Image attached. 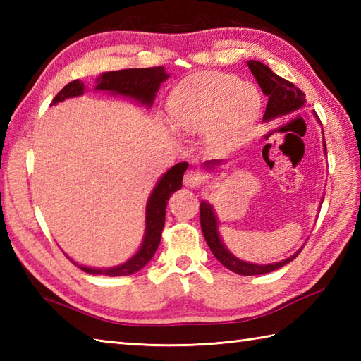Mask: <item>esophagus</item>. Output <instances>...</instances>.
I'll list each match as a JSON object with an SVG mask.
<instances>
[{"label":"esophagus","instance_id":"34e87169","mask_svg":"<svg viewBox=\"0 0 361 361\" xmlns=\"http://www.w3.org/2000/svg\"><path fill=\"white\" fill-rule=\"evenodd\" d=\"M183 181H185V185H186L188 188L194 189V188H198V186L202 185L203 176H202L200 172H197V171H188V172L185 173V178H183Z\"/></svg>","mask_w":361,"mask_h":361}]
</instances>
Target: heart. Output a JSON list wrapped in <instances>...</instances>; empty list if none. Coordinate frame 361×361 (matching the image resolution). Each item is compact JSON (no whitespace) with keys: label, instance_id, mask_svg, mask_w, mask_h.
I'll return each mask as SVG.
<instances>
[{"label":"heart","instance_id":"obj_1","mask_svg":"<svg viewBox=\"0 0 361 361\" xmlns=\"http://www.w3.org/2000/svg\"><path fill=\"white\" fill-rule=\"evenodd\" d=\"M169 110L176 128L209 135L214 147L228 150L248 135L260 110V94L251 83L224 73H200L176 87Z\"/></svg>","mask_w":361,"mask_h":361}]
</instances>
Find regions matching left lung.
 <instances>
[{"instance_id": "obj_1", "label": "left lung", "mask_w": 361, "mask_h": 361, "mask_svg": "<svg viewBox=\"0 0 361 361\" xmlns=\"http://www.w3.org/2000/svg\"><path fill=\"white\" fill-rule=\"evenodd\" d=\"M247 65L251 70L252 75H255V79L257 80L259 87L262 88V93L268 96L264 122H270L283 116H290V114L298 113L299 110L304 109L305 96L301 90L293 85V83L279 78V75L274 74L270 68L257 62V60H248ZM323 147H324V153H327L326 141H323ZM221 163H224V161L212 159V161H208V163H204V169L214 171V169L220 166ZM200 224H202L204 240L208 243L212 255L216 256V259L221 265L237 274L255 276V274H265V273L274 271L278 270V268L291 262V260L301 252V250H298L293 256L283 259L281 262H273V264H265V265L245 262V260L235 257L233 252L225 247V243L221 242V237L219 233V219L216 216V212H214L212 206L204 200H202L200 203Z\"/></svg>"}]
</instances>
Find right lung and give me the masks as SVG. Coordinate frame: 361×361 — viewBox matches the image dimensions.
<instances>
[{
  "label": "right lung",
  "mask_w": 361,
  "mask_h": 361,
  "mask_svg": "<svg viewBox=\"0 0 361 361\" xmlns=\"http://www.w3.org/2000/svg\"><path fill=\"white\" fill-rule=\"evenodd\" d=\"M169 79L164 66L153 68H133V70H119L102 73L96 79L97 91H109L111 94H119L133 99L137 104L147 105L149 109L155 101V96L161 87V83ZM85 93V85L80 80H73L59 91V94L52 99L51 105L63 102L65 99L79 97ZM188 163H178L172 166L169 171L161 176L153 188L152 194L145 204V233L142 237V243L135 255L126 260L124 264L110 267V268H94L79 265L70 259L73 264L78 265L80 270L90 274H102V276H128L140 271L142 267L147 265L149 260L155 255V251L161 240L164 220H166V206L169 198L176 190L181 189L183 175H185Z\"/></svg>",
  "instance_id": "obj_1"
}]
</instances>
